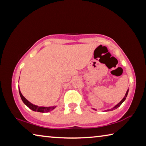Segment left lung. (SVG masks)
Wrapping results in <instances>:
<instances>
[{
	"instance_id": "1",
	"label": "left lung",
	"mask_w": 146,
	"mask_h": 146,
	"mask_svg": "<svg viewBox=\"0 0 146 146\" xmlns=\"http://www.w3.org/2000/svg\"><path fill=\"white\" fill-rule=\"evenodd\" d=\"M128 91H129V90H128L127 91V92H126V93H125V97L123 98V99H122V100H121V101H120V102L119 103H118V104H117V106H115L114 108H112V109H111V110H108V111H110V110H111H111H115V109H117V108H118V107H119V106H120L121 104H122L123 103V101H124V100H125V98H126V97H127V93H128Z\"/></svg>"
}]
</instances>
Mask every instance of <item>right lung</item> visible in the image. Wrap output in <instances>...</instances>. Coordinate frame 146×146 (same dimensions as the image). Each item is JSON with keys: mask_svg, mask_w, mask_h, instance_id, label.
Listing matches in <instances>:
<instances>
[{"mask_svg": "<svg viewBox=\"0 0 146 146\" xmlns=\"http://www.w3.org/2000/svg\"><path fill=\"white\" fill-rule=\"evenodd\" d=\"M19 93H20V96H21V99L23 101V102L25 104L28 106L29 109H31V110L34 111H37V112H40V113H47V112L51 111H52L56 108V106H52V107H40V106L33 105V104L30 103L28 100L24 98V96L22 95L20 90H19Z\"/></svg>", "mask_w": 146, "mask_h": 146, "instance_id": "1", "label": "right lung"}]
</instances>
